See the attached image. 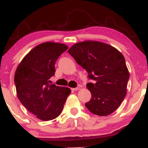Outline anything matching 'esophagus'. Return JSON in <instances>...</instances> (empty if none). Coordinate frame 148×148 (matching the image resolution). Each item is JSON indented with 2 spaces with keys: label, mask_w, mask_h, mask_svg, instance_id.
Returning <instances> with one entry per match:
<instances>
[{
  "label": "esophagus",
  "mask_w": 148,
  "mask_h": 148,
  "mask_svg": "<svg viewBox=\"0 0 148 148\" xmlns=\"http://www.w3.org/2000/svg\"><path fill=\"white\" fill-rule=\"evenodd\" d=\"M80 88L79 87H77V88H71L72 90L73 91H76V90H79Z\"/></svg>",
  "instance_id": "esophagus-1"
}]
</instances>
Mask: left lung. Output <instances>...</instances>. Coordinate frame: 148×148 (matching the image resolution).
Here are the masks:
<instances>
[{
  "label": "left lung",
  "instance_id": "left-lung-1",
  "mask_svg": "<svg viewBox=\"0 0 148 148\" xmlns=\"http://www.w3.org/2000/svg\"><path fill=\"white\" fill-rule=\"evenodd\" d=\"M68 52L87 71L92 98L85 104L90 112L108 116L118 108L126 97L129 72L124 56L108 44L96 41L79 42Z\"/></svg>",
  "mask_w": 148,
  "mask_h": 148
}]
</instances>
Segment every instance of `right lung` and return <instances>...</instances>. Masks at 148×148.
I'll use <instances>...</instances> for the list:
<instances>
[{
    "label": "right lung",
    "instance_id": "1",
    "mask_svg": "<svg viewBox=\"0 0 148 148\" xmlns=\"http://www.w3.org/2000/svg\"><path fill=\"white\" fill-rule=\"evenodd\" d=\"M68 49L64 44L45 42L34 47L17 67L14 82L21 103L43 121L51 120L62 112L70 95L67 87L49 84L58 57Z\"/></svg>",
    "mask_w": 148,
    "mask_h": 148
}]
</instances>
